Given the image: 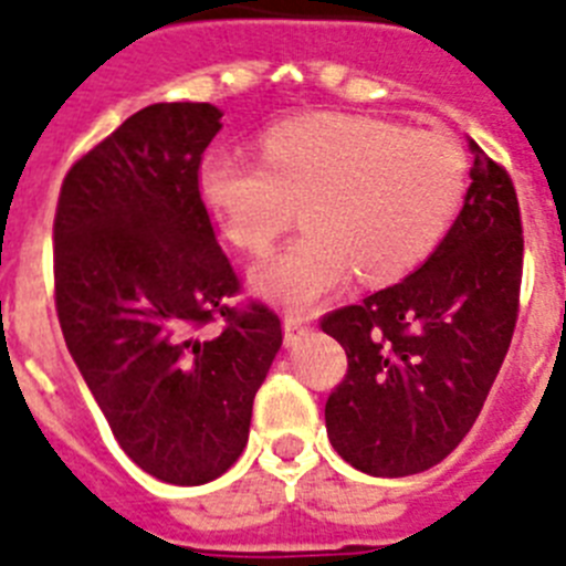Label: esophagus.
Wrapping results in <instances>:
<instances>
[{"label": "esophagus", "mask_w": 566, "mask_h": 566, "mask_svg": "<svg viewBox=\"0 0 566 566\" xmlns=\"http://www.w3.org/2000/svg\"><path fill=\"white\" fill-rule=\"evenodd\" d=\"M283 332H286V343L294 345L297 339H303L308 332H312V326H308L303 317H297V314H289V317L283 319Z\"/></svg>", "instance_id": "1"}]
</instances>
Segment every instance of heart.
Segmentation results:
<instances>
[{
  "instance_id": "1",
  "label": "heart",
  "mask_w": 566,
  "mask_h": 566,
  "mask_svg": "<svg viewBox=\"0 0 566 566\" xmlns=\"http://www.w3.org/2000/svg\"><path fill=\"white\" fill-rule=\"evenodd\" d=\"M201 198L232 247L263 254L303 203L306 234L254 274L260 294L308 308L348 283L399 280L442 243L468 187L451 135L363 115H303L272 127L263 158L214 149Z\"/></svg>"
}]
</instances>
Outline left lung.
I'll list each match as a JSON object with an SVG mask.
<instances>
[{"label": "left lung", "mask_w": 566, "mask_h": 566, "mask_svg": "<svg viewBox=\"0 0 566 566\" xmlns=\"http://www.w3.org/2000/svg\"><path fill=\"white\" fill-rule=\"evenodd\" d=\"M451 232L413 274L319 319L348 371L326 402L334 451L368 476H411L473 428L504 363L522 292V212L507 169L470 142Z\"/></svg>", "instance_id": "1"}]
</instances>
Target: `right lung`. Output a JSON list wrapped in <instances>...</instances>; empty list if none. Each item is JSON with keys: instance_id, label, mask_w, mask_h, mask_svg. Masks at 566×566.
Returning a JSON list of instances; mask_svg holds the SVG:
<instances>
[{"instance_id": "1", "label": "right lung", "mask_w": 566, "mask_h": 566, "mask_svg": "<svg viewBox=\"0 0 566 566\" xmlns=\"http://www.w3.org/2000/svg\"><path fill=\"white\" fill-rule=\"evenodd\" d=\"M218 129L212 104L138 109L67 169L53 221L67 352L122 451L169 484L238 462L283 343L272 308L229 306L240 277L198 187Z\"/></svg>"}]
</instances>
